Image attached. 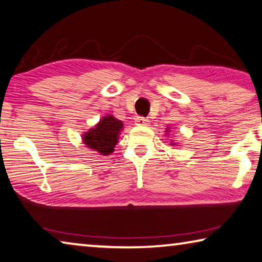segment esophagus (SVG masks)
<instances>
[{
	"instance_id": "34e87169",
	"label": "esophagus",
	"mask_w": 262,
	"mask_h": 262,
	"mask_svg": "<svg viewBox=\"0 0 262 262\" xmlns=\"http://www.w3.org/2000/svg\"><path fill=\"white\" fill-rule=\"evenodd\" d=\"M136 124L137 125H144V126H146V125H148L149 124V121L147 118H145V117H137L136 118Z\"/></svg>"
}]
</instances>
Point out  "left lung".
<instances>
[{
    "mask_svg": "<svg viewBox=\"0 0 262 262\" xmlns=\"http://www.w3.org/2000/svg\"><path fill=\"white\" fill-rule=\"evenodd\" d=\"M166 132H169V128H167V131H166ZM175 144H176V143H172L171 145H175Z\"/></svg>",
    "mask_w": 262,
    "mask_h": 262,
    "instance_id": "left-lung-1",
    "label": "left lung"
}]
</instances>
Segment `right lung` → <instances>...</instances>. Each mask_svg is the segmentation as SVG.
Here are the masks:
<instances>
[{
  "label": "right lung",
  "instance_id": "add662e5",
  "mask_svg": "<svg viewBox=\"0 0 262 262\" xmlns=\"http://www.w3.org/2000/svg\"><path fill=\"white\" fill-rule=\"evenodd\" d=\"M123 128V122L113 115H107L100 119L94 127L90 128L82 136V141L91 149L101 155H109L118 141V135Z\"/></svg>",
  "mask_w": 262,
  "mask_h": 262
}]
</instances>
